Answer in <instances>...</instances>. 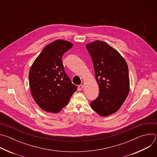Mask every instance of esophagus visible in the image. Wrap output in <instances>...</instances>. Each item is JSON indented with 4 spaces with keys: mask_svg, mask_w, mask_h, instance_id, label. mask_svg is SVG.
<instances>
[{
    "mask_svg": "<svg viewBox=\"0 0 157 157\" xmlns=\"http://www.w3.org/2000/svg\"><path fill=\"white\" fill-rule=\"evenodd\" d=\"M83 87H84L83 84H80V85H79L78 87V91H81L82 89V88H83Z\"/></svg>",
    "mask_w": 157,
    "mask_h": 157,
    "instance_id": "34e87169",
    "label": "esophagus"
}]
</instances>
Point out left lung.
I'll use <instances>...</instances> for the list:
<instances>
[{"label": "left lung", "mask_w": 157, "mask_h": 157, "mask_svg": "<svg viewBox=\"0 0 157 157\" xmlns=\"http://www.w3.org/2000/svg\"><path fill=\"white\" fill-rule=\"evenodd\" d=\"M92 58L99 94L91 102V108L101 116L117 112L128 94L130 82L127 64L121 54L109 44L95 41L86 44Z\"/></svg>", "instance_id": "1"}]
</instances>
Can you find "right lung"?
<instances>
[{"mask_svg": "<svg viewBox=\"0 0 157 157\" xmlns=\"http://www.w3.org/2000/svg\"><path fill=\"white\" fill-rule=\"evenodd\" d=\"M73 44L56 40L44 47L29 71V84L38 105L46 112L58 113L68 104L76 91L64 71L62 56Z\"/></svg>", "mask_w": 157, "mask_h": 157, "instance_id": "1", "label": "right lung"}]
</instances>
